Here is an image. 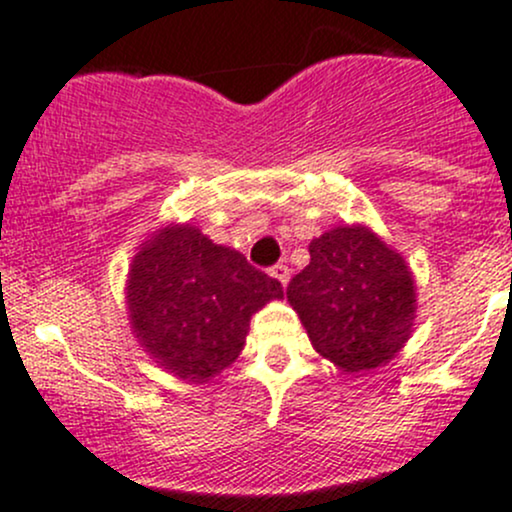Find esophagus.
Listing matches in <instances>:
<instances>
[{"label":"esophagus","instance_id":"esophagus-1","mask_svg":"<svg viewBox=\"0 0 512 512\" xmlns=\"http://www.w3.org/2000/svg\"><path fill=\"white\" fill-rule=\"evenodd\" d=\"M270 274L277 279L279 284H282V287H287V282H289V267L287 265H282V262H279V265L272 267Z\"/></svg>","mask_w":512,"mask_h":512}]
</instances>
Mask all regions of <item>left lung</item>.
Instances as JSON below:
<instances>
[{"label":"left lung","instance_id":"left-lung-1","mask_svg":"<svg viewBox=\"0 0 512 512\" xmlns=\"http://www.w3.org/2000/svg\"><path fill=\"white\" fill-rule=\"evenodd\" d=\"M311 262L287 299L311 346L346 373L387 363L414 326V279L400 252L365 225H338L311 240Z\"/></svg>","mask_w":512,"mask_h":512}]
</instances>
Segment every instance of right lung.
<instances>
[{
	"label": "right lung",
	"mask_w": 512,
	"mask_h": 512,
	"mask_svg": "<svg viewBox=\"0 0 512 512\" xmlns=\"http://www.w3.org/2000/svg\"><path fill=\"white\" fill-rule=\"evenodd\" d=\"M282 297L277 279L188 223L166 225L142 242L127 279L134 336L188 383H206L233 365L250 316Z\"/></svg>",
	"instance_id": "obj_1"
}]
</instances>
